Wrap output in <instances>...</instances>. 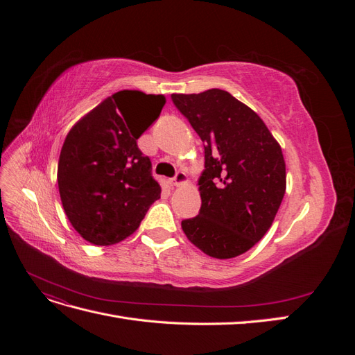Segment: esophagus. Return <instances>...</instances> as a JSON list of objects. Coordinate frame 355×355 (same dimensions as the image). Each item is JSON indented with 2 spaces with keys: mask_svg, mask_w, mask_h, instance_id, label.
I'll return each instance as SVG.
<instances>
[{
  "mask_svg": "<svg viewBox=\"0 0 355 355\" xmlns=\"http://www.w3.org/2000/svg\"><path fill=\"white\" fill-rule=\"evenodd\" d=\"M171 184H173V187H180V185L188 184V176L185 171H178L173 180H171Z\"/></svg>",
  "mask_w": 355,
  "mask_h": 355,
  "instance_id": "34e87169",
  "label": "esophagus"
}]
</instances>
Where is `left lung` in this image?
I'll use <instances>...</instances> for the list:
<instances>
[{
    "instance_id": "left-lung-1",
    "label": "left lung",
    "mask_w": 355,
    "mask_h": 355,
    "mask_svg": "<svg viewBox=\"0 0 355 355\" xmlns=\"http://www.w3.org/2000/svg\"><path fill=\"white\" fill-rule=\"evenodd\" d=\"M204 144L198 216L182 220L188 240L216 259L237 257L271 228L286 192L282 146L252 108L228 92L173 93Z\"/></svg>"
}]
</instances>
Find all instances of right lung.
I'll return each mask as SVG.
<instances>
[{
    "label": "right lung",
    "mask_w": 355,
    "mask_h": 355,
    "mask_svg": "<svg viewBox=\"0 0 355 355\" xmlns=\"http://www.w3.org/2000/svg\"><path fill=\"white\" fill-rule=\"evenodd\" d=\"M163 94L121 90L72 125L63 142L58 185L63 210L81 237L112 245L139 228L161 187L137 139L163 110Z\"/></svg>",
    "instance_id": "right-lung-1"
}]
</instances>
